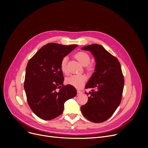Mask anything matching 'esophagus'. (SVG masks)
I'll list each match as a JSON object with an SVG mask.
<instances>
[{
	"label": "esophagus",
	"mask_w": 148,
	"mask_h": 148,
	"mask_svg": "<svg viewBox=\"0 0 148 148\" xmlns=\"http://www.w3.org/2000/svg\"><path fill=\"white\" fill-rule=\"evenodd\" d=\"M77 95H80L83 94V92H82V91H80V90H77Z\"/></svg>",
	"instance_id": "34e87169"
}]
</instances>
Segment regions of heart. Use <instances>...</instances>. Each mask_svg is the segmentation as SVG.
I'll use <instances>...</instances> for the list:
<instances>
[{
  "mask_svg": "<svg viewBox=\"0 0 148 148\" xmlns=\"http://www.w3.org/2000/svg\"><path fill=\"white\" fill-rule=\"evenodd\" d=\"M75 58L78 60L80 63L84 65H86V69L88 71L91 72L94 70V66L93 64H89L90 58L89 54L84 52V51H79L75 54ZM67 60L68 58L66 56L62 58L60 62V69L61 71L64 74H68V69H67ZM86 80V77L83 74H74L71 75L65 79V82L68 84H71L73 86L76 88H81L84 82Z\"/></svg>",
  "mask_w": 148,
  "mask_h": 148,
  "instance_id": "heart-1",
  "label": "heart"
}]
</instances>
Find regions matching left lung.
Masks as SVG:
<instances>
[{"instance_id": "obj_1", "label": "left lung", "mask_w": 148, "mask_h": 148, "mask_svg": "<svg viewBox=\"0 0 148 148\" xmlns=\"http://www.w3.org/2000/svg\"><path fill=\"white\" fill-rule=\"evenodd\" d=\"M94 56L95 72L85 86L92 89L88 103L81 107L83 116L89 121L103 122L109 119L119 106L124 86V78L118 59L101 45L84 46Z\"/></svg>"}]
</instances>
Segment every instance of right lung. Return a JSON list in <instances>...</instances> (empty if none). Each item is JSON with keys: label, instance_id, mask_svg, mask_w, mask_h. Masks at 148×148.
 Masks as SVG:
<instances>
[{"label": "right lung", "instance_id": "right-lung-1", "mask_svg": "<svg viewBox=\"0 0 148 148\" xmlns=\"http://www.w3.org/2000/svg\"><path fill=\"white\" fill-rule=\"evenodd\" d=\"M77 47L49 43L28 62L24 84L27 103L32 112L42 119L49 121L60 115L65 102L77 94L72 85H64L60 69L62 58ZM58 88L60 89L59 91Z\"/></svg>", "mask_w": 148, "mask_h": 148}]
</instances>
